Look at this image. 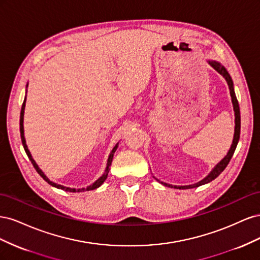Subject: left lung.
Here are the masks:
<instances>
[{
  "label": "left lung",
  "mask_w": 260,
  "mask_h": 260,
  "mask_svg": "<svg viewBox=\"0 0 260 260\" xmlns=\"http://www.w3.org/2000/svg\"><path fill=\"white\" fill-rule=\"evenodd\" d=\"M208 64L214 68L216 72H218L220 75H221L228 85H229V90H230V95H231V100H232V104H233V111H234V116H235V127H234V137H233V141H232V145L229 149V152H228V154L224 156V158L221 159V161L218 162L215 168L212 169L209 175L207 177L204 178L203 180H201L200 182L195 183V184H191V185H172V184H168V183H165V182H161V181H159V182L164 185L166 186H169V187H175V188H182V190H185V188H192V187H198L200 185H203V184H206L208 182H210V181L215 180L221 172L224 170V168L228 166V164L230 162L232 156L234 154V151L235 148H237V145L239 143V140H240V132H241V115H240V106H239V102H238V99H237V95H235V92H234V86H233V81L231 79V77L229 75V73H228V70L220 64V62L216 61V60H208Z\"/></svg>",
  "instance_id": "8db88e82"
}]
</instances>
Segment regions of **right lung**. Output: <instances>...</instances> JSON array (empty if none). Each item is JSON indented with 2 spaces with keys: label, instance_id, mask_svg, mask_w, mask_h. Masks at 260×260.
<instances>
[{
  "label": "right lung",
  "instance_id": "obj_1",
  "mask_svg": "<svg viewBox=\"0 0 260 260\" xmlns=\"http://www.w3.org/2000/svg\"><path fill=\"white\" fill-rule=\"evenodd\" d=\"M28 86V84H27ZM25 106H26V98L25 100H23V103H22V106H21V111H20V120H19V124H20V138H21V142H22V146L23 148H25V152L26 154L28 155V158L31 160V164L34 165L35 169L37 170V172L39 175H40L46 182H48L49 184H51L52 186L54 187H57V188H60V190H64V191H67V192H84V191H90V190H94V188H98L99 186H101L102 184L104 183V181L106 180L107 176H108V172H109V169H111V165H112V161H113V157H114V153L116 152V149L118 147V143L115 145V147L112 149L111 154H109L108 156V160H107V166H106V169H105V172L103 174V176L100 177L95 182H94L93 184L86 186V187H82V188H72V187H66L64 185H60V184H57V183H54L52 182V181H50V179L46 177L43 171L39 168V166L37 165V162L35 161V159L32 158V156H31L29 149H28V146L26 144V140H25V136H23V113H25Z\"/></svg>",
  "mask_w": 260,
  "mask_h": 260
}]
</instances>
